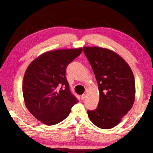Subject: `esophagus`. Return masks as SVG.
<instances>
[{"label": "esophagus", "instance_id": "obj_1", "mask_svg": "<svg viewBox=\"0 0 153 153\" xmlns=\"http://www.w3.org/2000/svg\"><path fill=\"white\" fill-rule=\"evenodd\" d=\"M85 98V94H82V96H81V100H83Z\"/></svg>", "mask_w": 153, "mask_h": 153}]
</instances>
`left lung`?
Returning a JSON list of instances; mask_svg holds the SVG:
<instances>
[{
    "label": "left lung",
    "mask_w": 153,
    "mask_h": 153,
    "mask_svg": "<svg viewBox=\"0 0 153 153\" xmlns=\"http://www.w3.org/2000/svg\"><path fill=\"white\" fill-rule=\"evenodd\" d=\"M98 85L100 100L97 108L87 111L97 127L108 129L117 126L133 106L136 84L131 68L112 50L100 47H85Z\"/></svg>",
    "instance_id": "left-lung-1"
}]
</instances>
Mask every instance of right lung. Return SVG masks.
Returning <instances> with one entry per match:
<instances>
[{"instance_id":"add662e5","label":"right lung","mask_w":153,"mask_h":153,"mask_svg":"<svg viewBox=\"0 0 153 153\" xmlns=\"http://www.w3.org/2000/svg\"><path fill=\"white\" fill-rule=\"evenodd\" d=\"M82 51L81 47L46 51L27 66L22 84L24 102L29 112L42 123H59L79 102L69 89L66 69Z\"/></svg>"}]
</instances>
